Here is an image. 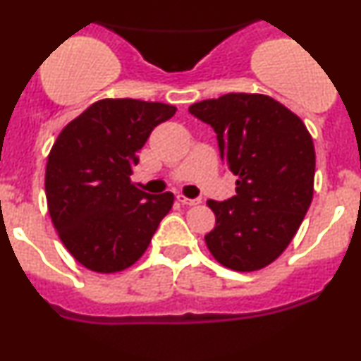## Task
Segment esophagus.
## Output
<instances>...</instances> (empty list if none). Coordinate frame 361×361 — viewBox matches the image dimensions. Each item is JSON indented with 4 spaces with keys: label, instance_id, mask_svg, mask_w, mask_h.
<instances>
[{
    "label": "esophagus",
    "instance_id": "34e87169",
    "mask_svg": "<svg viewBox=\"0 0 361 361\" xmlns=\"http://www.w3.org/2000/svg\"><path fill=\"white\" fill-rule=\"evenodd\" d=\"M178 202H181L183 205H188V207H193V205H198L202 204V198H186L185 195H178Z\"/></svg>",
    "mask_w": 361,
    "mask_h": 361
}]
</instances>
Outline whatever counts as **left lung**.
I'll use <instances>...</instances> for the list:
<instances>
[{
  "label": "left lung",
  "instance_id": "8db88e82",
  "mask_svg": "<svg viewBox=\"0 0 361 361\" xmlns=\"http://www.w3.org/2000/svg\"><path fill=\"white\" fill-rule=\"evenodd\" d=\"M188 111L214 128L222 161L238 176L233 198L207 202L215 214L207 247L231 270H261L285 251L312 202V137L267 94H222Z\"/></svg>",
  "mask_w": 361,
  "mask_h": 361
}]
</instances>
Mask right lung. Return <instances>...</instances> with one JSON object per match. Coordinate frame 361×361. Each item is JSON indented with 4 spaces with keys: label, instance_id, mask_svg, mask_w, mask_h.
Segmentation results:
<instances>
[{
    "label": "right lung",
    "instance_id": "right-lung-1",
    "mask_svg": "<svg viewBox=\"0 0 361 361\" xmlns=\"http://www.w3.org/2000/svg\"><path fill=\"white\" fill-rule=\"evenodd\" d=\"M173 105L106 98L62 128L45 168V197L62 244L82 267L122 271L147 250L173 207V193L135 188L137 152Z\"/></svg>",
    "mask_w": 361,
    "mask_h": 361
}]
</instances>
